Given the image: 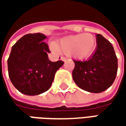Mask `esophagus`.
<instances>
[{
	"label": "esophagus",
	"instance_id": "esophagus-1",
	"mask_svg": "<svg viewBox=\"0 0 126 126\" xmlns=\"http://www.w3.org/2000/svg\"><path fill=\"white\" fill-rule=\"evenodd\" d=\"M67 58L66 57H61V60L64 61V62H66V61H67Z\"/></svg>",
	"mask_w": 126,
	"mask_h": 126
}]
</instances>
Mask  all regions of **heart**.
I'll return each mask as SVG.
<instances>
[{
	"label": "heart",
	"mask_w": 126,
	"mask_h": 126,
	"mask_svg": "<svg viewBox=\"0 0 126 126\" xmlns=\"http://www.w3.org/2000/svg\"><path fill=\"white\" fill-rule=\"evenodd\" d=\"M97 44L96 38L90 33L63 38L53 47L55 51L69 53L75 59H85L92 55Z\"/></svg>",
	"instance_id": "obj_1"
}]
</instances>
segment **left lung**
<instances>
[{"instance_id":"left-lung-1","label":"left lung","mask_w":126,"mask_h":126,"mask_svg":"<svg viewBox=\"0 0 126 126\" xmlns=\"http://www.w3.org/2000/svg\"><path fill=\"white\" fill-rule=\"evenodd\" d=\"M73 79L80 88L99 93L113 84L118 70V60L111 43L97 34V48L85 61L74 60Z\"/></svg>"}]
</instances>
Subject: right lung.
Here are the masks:
<instances>
[{"label": "right lung", "mask_w": 126, "mask_h": 126, "mask_svg": "<svg viewBox=\"0 0 126 126\" xmlns=\"http://www.w3.org/2000/svg\"><path fill=\"white\" fill-rule=\"evenodd\" d=\"M46 36L41 33L22 37L12 46L7 60L8 74L13 85L27 95L41 94L50 88L56 71L64 62H51Z\"/></svg>", "instance_id": "1"}]
</instances>
